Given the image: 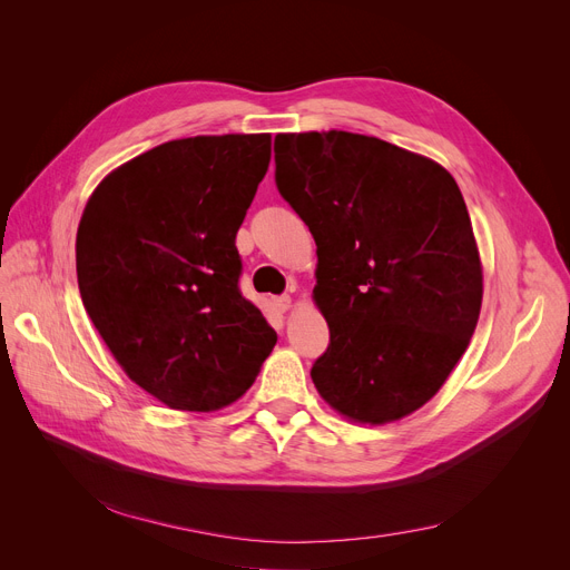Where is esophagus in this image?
<instances>
[{
    "label": "esophagus",
    "instance_id": "34e87169",
    "mask_svg": "<svg viewBox=\"0 0 570 570\" xmlns=\"http://www.w3.org/2000/svg\"><path fill=\"white\" fill-rule=\"evenodd\" d=\"M275 305H277V309H279V312H288V309H291V305H293L291 295H286V293H284V295H279L277 301H275Z\"/></svg>",
    "mask_w": 570,
    "mask_h": 570
}]
</instances>
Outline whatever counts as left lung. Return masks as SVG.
I'll use <instances>...</instances> for the list:
<instances>
[{"mask_svg": "<svg viewBox=\"0 0 570 570\" xmlns=\"http://www.w3.org/2000/svg\"><path fill=\"white\" fill-rule=\"evenodd\" d=\"M275 183L316 243L331 344L312 365L321 397L361 423L432 400L475 331L483 273L453 175L385 140L275 136Z\"/></svg>", "mask_w": 570, "mask_h": 570, "instance_id": "8db88e82", "label": "left lung"}]
</instances>
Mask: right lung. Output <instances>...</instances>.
<instances>
[{
	"label": "right lung",
	"instance_id": "right-lung-1",
	"mask_svg": "<svg viewBox=\"0 0 570 570\" xmlns=\"http://www.w3.org/2000/svg\"><path fill=\"white\" fill-rule=\"evenodd\" d=\"M269 164V134L164 142L112 170L76 237L82 305L115 361L170 409L243 397L277 342L239 293L235 235Z\"/></svg>",
	"mask_w": 570,
	"mask_h": 570
}]
</instances>
